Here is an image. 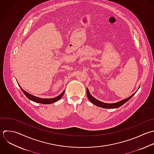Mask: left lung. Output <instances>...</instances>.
I'll return each instance as SVG.
<instances>
[{
	"label": "left lung",
	"mask_w": 154,
	"mask_h": 154,
	"mask_svg": "<svg viewBox=\"0 0 154 154\" xmlns=\"http://www.w3.org/2000/svg\"><path fill=\"white\" fill-rule=\"evenodd\" d=\"M87 96H88V99L90 100V101L94 104V105L98 106V107H102V108H105V109H115V108H118V107H121V106H122L123 104H124L125 103H127L130 99H131L134 95V94H136V92L133 94L131 97L127 98V99H125L124 100H122L118 103H112V104H107V103H103L101 101H100L98 100H97V99H95L94 97H93L90 92H89V90L87 88Z\"/></svg>",
	"instance_id": "left-lung-1"
}]
</instances>
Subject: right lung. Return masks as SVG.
Masks as SVG:
<instances>
[{"label":"right lung","instance_id":"obj_1","mask_svg":"<svg viewBox=\"0 0 154 154\" xmlns=\"http://www.w3.org/2000/svg\"><path fill=\"white\" fill-rule=\"evenodd\" d=\"M20 87V86H19ZM21 91H23V92L24 93V94L26 95V97L29 98V100H30L31 101H34V102H36V103H41V104H51V103H53L54 102H56L58 100H59L62 97V96L63 95V94H64V92L65 91L60 94L59 95L58 97H56V98H38V97H36L33 95H32L30 94H29V93L26 92V91H24L21 87H20Z\"/></svg>","mask_w":154,"mask_h":154}]
</instances>
